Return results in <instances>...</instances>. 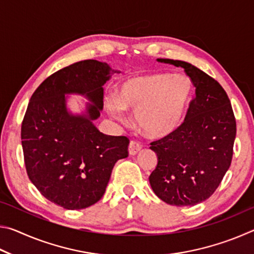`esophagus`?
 <instances>
[{"label": "esophagus", "instance_id": "34e87169", "mask_svg": "<svg viewBox=\"0 0 254 254\" xmlns=\"http://www.w3.org/2000/svg\"><path fill=\"white\" fill-rule=\"evenodd\" d=\"M141 149H142V145L139 142H136V141H131L130 144H128V153H130L131 156H135Z\"/></svg>", "mask_w": 254, "mask_h": 254}]
</instances>
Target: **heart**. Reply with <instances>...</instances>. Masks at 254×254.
Masks as SVG:
<instances>
[{
    "instance_id": "b5f03b06",
    "label": "heart",
    "mask_w": 254,
    "mask_h": 254,
    "mask_svg": "<svg viewBox=\"0 0 254 254\" xmlns=\"http://www.w3.org/2000/svg\"><path fill=\"white\" fill-rule=\"evenodd\" d=\"M190 96L191 81L188 77L149 72L120 81L114 97L107 98L105 104L118 120H123L124 110H134V122L144 135L163 137L182 124Z\"/></svg>"
}]
</instances>
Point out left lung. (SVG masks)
I'll list each match as a JSON object with an SVG mask.
<instances>
[{
	"instance_id": "1",
	"label": "left lung",
	"mask_w": 254,
	"mask_h": 254,
	"mask_svg": "<svg viewBox=\"0 0 254 254\" xmlns=\"http://www.w3.org/2000/svg\"><path fill=\"white\" fill-rule=\"evenodd\" d=\"M159 63L182 67L196 87L184 123L153 141L158 163L149 182L159 198L175 206H194L213 195L229 170L236 122L222 86L191 64L173 59Z\"/></svg>"
}]
</instances>
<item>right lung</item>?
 <instances>
[{
	"mask_svg": "<svg viewBox=\"0 0 254 254\" xmlns=\"http://www.w3.org/2000/svg\"><path fill=\"white\" fill-rule=\"evenodd\" d=\"M114 72L106 63L81 60L49 76L30 98L21 127L25 169L42 196L66 209L97 203L114 165L127 157V136L106 135L93 123ZM71 93L89 101L80 115L67 110Z\"/></svg>",
	"mask_w": 254,
	"mask_h": 254,
	"instance_id": "right-lung-1",
	"label": "right lung"
}]
</instances>
